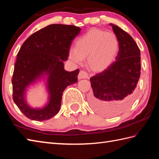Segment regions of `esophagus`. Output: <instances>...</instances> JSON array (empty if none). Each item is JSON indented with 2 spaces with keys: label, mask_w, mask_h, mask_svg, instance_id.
<instances>
[{
  "label": "esophagus",
  "mask_w": 159,
  "mask_h": 159,
  "mask_svg": "<svg viewBox=\"0 0 159 159\" xmlns=\"http://www.w3.org/2000/svg\"><path fill=\"white\" fill-rule=\"evenodd\" d=\"M78 78H79V79H87V78H88V74H87V72H86L85 71L81 70V71H80L79 76H78Z\"/></svg>",
  "instance_id": "obj_1"
}]
</instances>
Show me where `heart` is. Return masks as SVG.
I'll use <instances>...</instances> for the list:
<instances>
[{"mask_svg": "<svg viewBox=\"0 0 159 159\" xmlns=\"http://www.w3.org/2000/svg\"><path fill=\"white\" fill-rule=\"evenodd\" d=\"M119 48V41L113 33L92 29L76 40L75 48L70 49L68 56L78 64L82 63L84 58L87 57L90 68L100 72L115 61Z\"/></svg>", "mask_w": 159, "mask_h": 159, "instance_id": "b5f03b06", "label": "heart"}]
</instances>
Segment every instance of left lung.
Here are the masks:
<instances>
[{
    "instance_id": "left-lung-1",
    "label": "left lung",
    "mask_w": 159,
    "mask_h": 159,
    "mask_svg": "<svg viewBox=\"0 0 159 159\" xmlns=\"http://www.w3.org/2000/svg\"><path fill=\"white\" fill-rule=\"evenodd\" d=\"M119 41L116 61L90 79L93 95L89 102L100 113L113 115L133 102L141 74L140 50L133 38L117 25L110 24Z\"/></svg>"
}]
</instances>
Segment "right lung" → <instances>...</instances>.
I'll use <instances>...</instances> for the list:
<instances>
[{
	"mask_svg": "<svg viewBox=\"0 0 159 159\" xmlns=\"http://www.w3.org/2000/svg\"><path fill=\"white\" fill-rule=\"evenodd\" d=\"M80 28L55 24L36 31L26 39L17 55L12 77L13 100L25 116L44 121L59 113L63 91L78 81L79 70L67 72L63 61L68 57L72 40ZM43 75L47 76L49 102L42 109H33L25 102L26 87Z\"/></svg>",
	"mask_w": 159,
	"mask_h": 159,
	"instance_id": "add662e5",
	"label": "right lung"
}]
</instances>
